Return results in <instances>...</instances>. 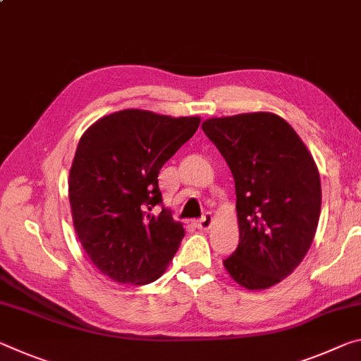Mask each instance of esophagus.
Segmentation results:
<instances>
[{"label": "esophagus", "mask_w": 361, "mask_h": 361, "mask_svg": "<svg viewBox=\"0 0 361 361\" xmlns=\"http://www.w3.org/2000/svg\"><path fill=\"white\" fill-rule=\"evenodd\" d=\"M212 221H214V216H212V214H205L201 220L196 221V226L199 228V230H209V228L212 226Z\"/></svg>", "instance_id": "obj_1"}]
</instances>
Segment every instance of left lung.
<instances>
[{
  "label": "left lung",
  "instance_id": "1",
  "mask_svg": "<svg viewBox=\"0 0 361 361\" xmlns=\"http://www.w3.org/2000/svg\"><path fill=\"white\" fill-rule=\"evenodd\" d=\"M202 130L236 188L239 244L223 265L245 289L271 288L299 267L313 243L322 210L317 164L276 114L215 117Z\"/></svg>",
  "mask_w": 361,
  "mask_h": 361
}]
</instances>
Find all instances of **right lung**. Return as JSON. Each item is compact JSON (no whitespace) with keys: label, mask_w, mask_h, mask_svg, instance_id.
Instances as JSON below:
<instances>
[{"label":"right lung","mask_w":361,"mask_h":361,"mask_svg":"<svg viewBox=\"0 0 361 361\" xmlns=\"http://www.w3.org/2000/svg\"><path fill=\"white\" fill-rule=\"evenodd\" d=\"M201 123L199 117L125 109L99 118L78 141L68 175L73 226L98 270L122 284L162 276L185 228L162 205L159 171Z\"/></svg>","instance_id":"1"}]
</instances>
